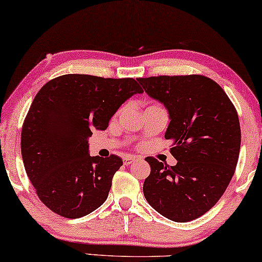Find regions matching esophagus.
<instances>
[{
    "label": "esophagus",
    "mask_w": 262,
    "mask_h": 262,
    "mask_svg": "<svg viewBox=\"0 0 262 262\" xmlns=\"http://www.w3.org/2000/svg\"><path fill=\"white\" fill-rule=\"evenodd\" d=\"M136 161H137V159H136V157H134V156H126L124 159V163L125 164H131V163L136 162Z\"/></svg>",
    "instance_id": "obj_1"
}]
</instances>
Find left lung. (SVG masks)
Segmentation results:
<instances>
[{"label":"left lung","instance_id":"left-lung-1","mask_svg":"<svg viewBox=\"0 0 262 262\" xmlns=\"http://www.w3.org/2000/svg\"><path fill=\"white\" fill-rule=\"evenodd\" d=\"M152 99L162 102L170 123L164 138L178 163L146 157L151 171L144 196L157 212L189 222L216 205L237 166L241 128L235 106L218 83L203 75L137 78Z\"/></svg>","mask_w":262,"mask_h":262}]
</instances>
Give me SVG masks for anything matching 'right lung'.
Instances as JSON below:
<instances>
[{"label":"right lung","mask_w":262,"mask_h":262,"mask_svg":"<svg viewBox=\"0 0 262 262\" xmlns=\"http://www.w3.org/2000/svg\"><path fill=\"white\" fill-rule=\"evenodd\" d=\"M143 89L134 78L68 74L49 81L32 102L21 132L25 169L45 206L80 218L101 206L123 160L89 156L93 130H106L118 108Z\"/></svg>","instance_id":"add662e5"}]
</instances>
